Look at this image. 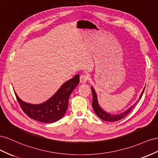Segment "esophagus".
I'll return each instance as SVG.
<instances>
[{"label": "esophagus", "mask_w": 158, "mask_h": 158, "mask_svg": "<svg viewBox=\"0 0 158 158\" xmlns=\"http://www.w3.org/2000/svg\"><path fill=\"white\" fill-rule=\"evenodd\" d=\"M89 80V76L86 74H83L80 77V82L81 83H85Z\"/></svg>", "instance_id": "34e87169"}]
</instances>
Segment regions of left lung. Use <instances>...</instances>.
<instances>
[{
  "label": "left lung",
  "mask_w": 158,
  "mask_h": 158,
  "mask_svg": "<svg viewBox=\"0 0 158 158\" xmlns=\"http://www.w3.org/2000/svg\"><path fill=\"white\" fill-rule=\"evenodd\" d=\"M144 89L143 88V91H142L139 97V98L138 99V101L134 103V104L130 106L129 109H128L127 110H126L125 111H124L123 112H121V113L119 114H111L108 112L106 111H105L104 109H102V108L100 106V104L98 102V96L97 94L95 91V90L93 88V87H91V90H92V93H93V102H92V105H93V108L94 109V112H95V114L100 118L101 119L105 120V121H107V122H115V121H118L119 120L123 119V118H124L125 116H127L128 115V114L129 112L132 110L133 108L134 107V106L137 104V102L139 101V99L141 98L143 93L144 91Z\"/></svg>",
  "instance_id": "obj_1"
}]
</instances>
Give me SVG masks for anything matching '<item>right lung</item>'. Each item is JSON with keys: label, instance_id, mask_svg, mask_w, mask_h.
Returning a JSON list of instances; mask_svg holds the SVG:
<instances>
[{"label": "right lung", "instance_id": "add662e5", "mask_svg": "<svg viewBox=\"0 0 158 158\" xmlns=\"http://www.w3.org/2000/svg\"><path fill=\"white\" fill-rule=\"evenodd\" d=\"M79 83V75L63 84L48 100L40 104H30L23 101L15 93L22 109L33 120L44 123H53L64 116L68 107L69 98Z\"/></svg>", "mask_w": 158, "mask_h": 158}]
</instances>
